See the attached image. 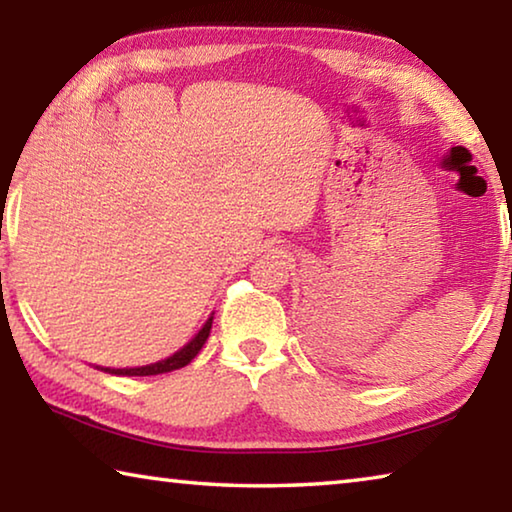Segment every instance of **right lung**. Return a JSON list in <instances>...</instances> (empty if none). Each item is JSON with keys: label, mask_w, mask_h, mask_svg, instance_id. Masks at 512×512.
<instances>
[{"label": "right lung", "mask_w": 512, "mask_h": 512, "mask_svg": "<svg viewBox=\"0 0 512 512\" xmlns=\"http://www.w3.org/2000/svg\"><path fill=\"white\" fill-rule=\"evenodd\" d=\"M212 320L214 316H210L205 320V325L201 327V332H198L192 341H189L185 348H180L176 354H171V357L162 359L158 363H151V366H142V368H101L110 372V375H126V377H149V375H162V372H171V370H178L187 366L189 361H192L201 348L207 341V336H210V329H212Z\"/></svg>", "instance_id": "add662e5"}]
</instances>
